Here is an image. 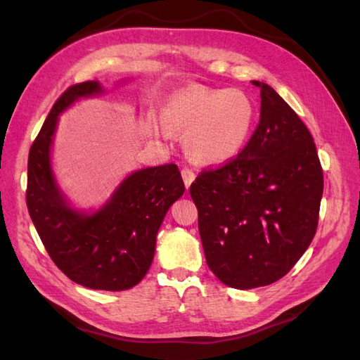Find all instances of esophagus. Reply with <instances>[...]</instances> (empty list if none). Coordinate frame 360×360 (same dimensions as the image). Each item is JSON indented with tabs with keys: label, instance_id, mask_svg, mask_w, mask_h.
I'll use <instances>...</instances> for the list:
<instances>
[{
	"label": "esophagus",
	"instance_id": "obj_1",
	"mask_svg": "<svg viewBox=\"0 0 360 360\" xmlns=\"http://www.w3.org/2000/svg\"><path fill=\"white\" fill-rule=\"evenodd\" d=\"M181 177H183V181H184V186H186V189H189V186L195 180V172L189 168H183L181 169Z\"/></svg>",
	"mask_w": 360,
	"mask_h": 360
}]
</instances>
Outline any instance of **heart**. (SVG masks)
<instances>
[{
  "label": "heart",
  "mask_w": 360,
  "mask_h": 360,
  "mask_svg": "<svg viewBox=\"0 0 360 360\" xmlns=\"http://www.w3.org/2000/svg\"><path fill=\"white\" fill-rule=\"evenodd\" d=\"M257 122V105L248 93L188 85L174 91L163 105L162 122L150 118L155 135L167 129L184 134L188 158L202 167H221L238 156Z\"/></svg>",
  "instance_id": "1"
}]
</instances>
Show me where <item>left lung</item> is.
<instances>
[{"label": "left lung", "mask_w": 360, "mask_h": 360, "mask_svg": "<svg viewBox=\"0 0 360 360\" xmlns=\"http://www.w3.org/2000/svg\"><path fill=\"white\" fill-rule=\"evenodd\" d=\"M259 123L222 168L202 171L191 197L207 266L225 285L250 290L285 276L317 231L323 169L312 135L270 85Z\"/></svg>", "instance_id": "1"}]
</instances>
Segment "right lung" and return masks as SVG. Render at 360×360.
<instances>
[{"label":"right lung","mask_w":360,"mask_h":360,"mask_svg":"<svg viewBox=\"0 0 360 360\" xmlns=\"http://www.w3.org/2000/svg\"><path fill=\"white\" fill-rule=\"evenodd\" d=\"M97 81L69 86L53 103L28 155L27 207L49 257L86 288L123 291L139 284L155 257L156 237L169 207L184 193L174 163L134 171L94 212L78 210L52 169L58 117L75 102L102 94Z\"/></svg>","instance_id":"1"}]
</instances>
